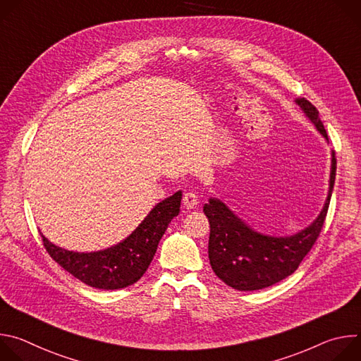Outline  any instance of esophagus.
Returning <instances> with one entry per match:
<instances>
[{
    "label": "esophagus",
    "mask_w": 361,
    "mask_h": 361,
    "mask_svg": "<svg viewBox=\"0 0 361 361\" xmlns=\"http://www.w3.org/2000/svg\"><path fill=\"white\" fill-rule=\"evenodd\" d=\"M198 197L194 194V192H191V191H188V192H185L184 194V197H183V204H184V207L187 209V210H191V209H195L197 207V204H198Z\"/></svg>",
    "instance_id": "34e87169"
}]
</instances>
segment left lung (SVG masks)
I'll use <instances>...</instances> for the list:
<instances>
[{"label": "left lung", "instance_id": "1", "mask_svg": "<svg viewBox=\"0 0 361 361\" xmlns=\"http://www.w3.org/2000/svg\"><path fill=\"white\" fill-rule=\"evenodd\" d=\"M305 117L329 142L317 109L305 98L294 99ZM336 178V156L331 151L329 192L316 220L291 235H270L254 230L227 205L210 197L202 212L210 221L209 259L216 276L240 291L270 287L293 274L316 243L329 210Z\"/></svg>", "mask_w": 361, "mask_h": 361}]
</instances>
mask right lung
<instances>
[{
  "instance_id": "add662e5",
  "label": "right lung",
  "mask_w": 361,
  "mask_h": 361,
  "mask_svg": "<svg viewBox=\"0 0 361 361\" xmlns=\"http://www.w3.org/2000/svg\"><path fill=\"white\" fill-rule=\"evenodd\" d=\"M183 191L154 205L138 227L120 243L98 251H70L51 243L42 233L44 247L64 270L87 286L118 290L137 283L156 255L169 224L180 213Z\"/></svg>"
}]
</instances>
